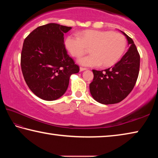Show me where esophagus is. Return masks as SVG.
I'll return each mask as SVG.
<instances>
[{"instance_id":"obj_1","label":"esophagus","mask_w":158,"mask_h":158,"mask_svg":"<svg viewBox=\"0 0 158 158\" xmlns=\"http://www.w3.org/2000/svg\"><path fill=\"white\" fill-rule=\"evenodd\" d=\"M79 69H80V71L82 72V71H84V70H85V69H87V68H82V67H80Z\"/></svg>"}]
</instances>
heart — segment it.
<instances>
[{
	"label": "heart",
	"mask_w": 158,
	"mask_h": 158,
	"mask_svg": "<svg viewBox=\"0 0 158 158\" xmlns=\"http://www.w3.org/2000/svg\"><path fill=\"white\" fill-rule=\"evenodd\" d=\"M66 49L74 57H81L91 47L92 54L79 58L78 62L84 66L109 67L114 65L124 53L126 40L122 34L109 31L86 30L66 37Z\"/></svg>",
	"instance_id": "obj_1"
}]
</instances>
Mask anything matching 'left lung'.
Wrapping results in <instances>:
<instances>
[{
  "mask_svg": "<svg viewBox=\"0 0 158 158\" xmlns=\"http://www.w3.org/2000/svg\"><path fill=\"white\" fill-rule=\"evenodd\" d=\"M130 45L118 62L105 70L93 69V81L89 85L94 100L103 105L121 102L132 91L137 81L140 66V56L132 39L124 32Z\"/></svg>",
  "mask_w": 158,
  "mask_h": 158,
  "instance_id": "left-lung-1",
  "label": "left lung"
}]
</instances>
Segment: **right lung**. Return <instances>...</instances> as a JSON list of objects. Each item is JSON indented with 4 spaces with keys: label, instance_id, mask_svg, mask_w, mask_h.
<instances>
[{
    "label": "right lung",
    "instance_id": "right-lung-1",
    "mask_svg": "<svg viewBox=\"0 0 158 158\" xmlns=\"http://www.w3.org/2000/svg\"><path fill=\"white\" fill-rule=\"evenodd\" d=\"M71 28L50 23L35 29L23 42V78L31 91L44 100L60 98L68 89L69 77L79 71L64 44V34Z\"/></svg>",
    "mask_w": 158,
    "mask_h": 158
}]
</instances>
